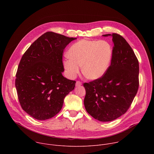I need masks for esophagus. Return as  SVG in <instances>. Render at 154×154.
Wrapping results in <instances>:
<instances>
[{
    "mask_svg": "<svg viewBox=\"0 0 154 154\" xmlns=\"http://www.w3.org/2000/svg\"><path fill=\"white\" fill-rule=\"evenodd\" d=\"M82 85V82H80V81H77L76 83H75V86H80Z\"/></svg>",
    "mask_w": 154,
    "mask_h": 154,
    "instance_id": "esophagus-1",
    "label": "esophagus"
}]
</instances>
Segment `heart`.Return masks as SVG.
<instances>
[{"instance_id": "1", "label": "heart", "mask_w": 154, "mask_h": 154, "mask_svg": "<svg viewBox=\"0 0 154 154\" xmlns=\"http://www.w3.org/2000/svg\"><path fill=\"white\" fill-rule=\"evenodd\" d=\"M113 54L111 44L106 41L81 39L69 48L63 67L69 78H74L82 66V73L87 79L97 80L108 69Z\"/></svg>"}]
</instances>
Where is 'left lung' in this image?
<instances>
[{"instance_id":"left-lung-1","label":"left lung","mask_w":154,"mask_h":154,"mask_svg":"<svg viewBox=\"0 0 154 154\" xmlns=\"http://www.w3.org/2000/svg\"><path fill=\"white\" fill-rule=\"evenodd\" d=\"M112 37L113 54L106 72L99 79L85 83L86 112L102 121H113L124 115L135 97L139 86V63L130 46L121 35Z\"/></svg>"}]
</instances>
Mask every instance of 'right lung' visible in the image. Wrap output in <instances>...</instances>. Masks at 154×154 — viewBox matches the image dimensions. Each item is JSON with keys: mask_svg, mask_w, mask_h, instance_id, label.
<instances>
[{"mask_svg": "<svg viewBox=\"0 0 154 154\" xmlns=\"http://www.w3.org/2000/svg\"><path fill=\"white\" fill-rule=\"evenodd\" d=\"M77 38L48 32L39 37L22 57L15 86L22 108L33 118L55 116L75 81L63 76V50Z\"/></svg>", "mask_w": 154, "mask_h": 154, "instance_id": "1", "label": "right lung"}]
</instances>
